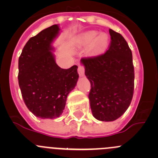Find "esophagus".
<instances>
[{
  "label": "esophagus",
  "instance_id": "esophagus-1",
  "mask_svg": "<svg viewBox=\"0 0 158 158\" xmlns=\"http://www.w3.org/2000/svg\"><path fill=\"white\" fill-rule=\"evenodd\" d=\"M78 73L80 76H83L85 74V67L83 66H81L79 65V67H78Z\"/></svg>",
  "mask_w": 158,
  "mask_h": 158
}]
</instances>
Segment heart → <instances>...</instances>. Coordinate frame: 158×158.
Returning a JSON list of instances; mask_svg holds the SVG:
<instances>
[{
	"instance_id": "obj_1",
	"label": "heart",
	"mask_w": 158,
	"mask_h": 158,
	"mask_svg": "<svg viewBox=\"0 0 158 158\" xmlns=\"http://www.w3.org/2000/svg\"><path fill=\"white\" fill-rule=\"evenodd\" d=\"M81 47H88L91 56H98L106 51L109 46V37L106 33L98 35V32L91 30L82 33L77 40Z\"/></svg>"
}]
</instances>
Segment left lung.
Wrapping results in <instances>:
<instances>
[{"label": "left lung", "instance_id": "8db88e82", "mask_svg": "<svg viewBox=\"0 0 158 158\" xmlns=\"http://www.w3.org/2000/svg\"><path fill=\"white\" fill-rule=\"evenodd\" d=\"M111 42L105 53L81 59L90 82L92 115L102 122L116 120L126 111L134 93L132 52L125 38L109 29Z\"/></svg>", "mask_w": 158, "mask_h": 158}]
</instances>
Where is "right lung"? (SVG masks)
<instances>
[{"label":"right lung","mask_w":158,"mask_h":158,"mask_svg":"<svg viewBox=\"0 0 158 158\" xmlns=\"http://www.w3.org/2000/svg\"><path fill=\"white\" fill-rule=\"evenodd\" d=\"M60 28L55 24L31 37L18 60V82L28 109L40 118L63 113L69 93L79 79L77 66L61 69L56 63L51 44Z\"/></svg>","instance_id":"add662e5"}]
</instances>
